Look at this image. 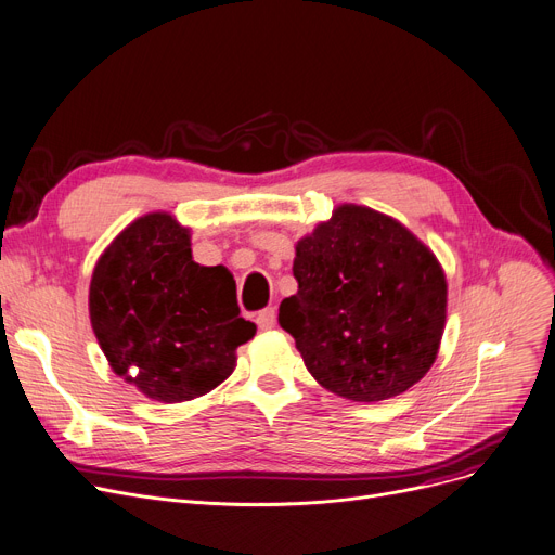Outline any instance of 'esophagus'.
<instances>
[{"mask_svg": "<svg viewBox=\"0 0 555 555\" xmlns=\"http://www.w3.org/2000/svg\"><path fill=\"white\" fill-rule=\"evenodd\" d=\"M257 327L259 330H271V327H275V309L273 307H267V309H261V311H257Z\"/></svg>", "mask_w": 555, "mask_h": 555, "instance_id": "34e87169", "label": "esophagus"}]
</instances>
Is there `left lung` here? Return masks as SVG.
<instances>
[{"label":"left lung","mask_w":555,"mask_h":555,"mask_svg":"<svg viewBox=\"0 0 555 555\" xmlns=\"http://www.w3.org/2000/svg\"><path fill=\"white\" fill-rule=\"evenodd\" d=\"M298 294L280 305L311 377L352 402L395 398L427 375L444 330L447 282L413 232L340 205L298 242Z\"/></svg>","instance_id":"left-lung-1"}]
</instances>
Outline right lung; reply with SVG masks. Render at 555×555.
<instances>
[{
	"label": "right lung",
	"instance_id": "obj_1",
	"mask_svg": "<svg viewBox=\"0 0 555 555\" xmlns=\"http://www.w3.org/2000/svg\"><path fill=\"white\" fill-rule=\"evenodd\" d=\"M90 321L115 375L155 402H188L228 379L255 336L225 267L192 259L190 228L167 212L130 223L99 257Z\"/></svg>",
	"mask_w": 555,
	"mask_h": 555
}]
</instances>
